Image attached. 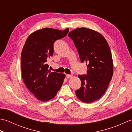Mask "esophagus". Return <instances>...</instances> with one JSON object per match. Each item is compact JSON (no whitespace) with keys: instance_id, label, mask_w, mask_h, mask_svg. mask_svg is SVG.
Returning a JSON list of instances; mask_svg holds the SVG:
<instances>
[{"instance_id":"esophagus-1","label":"esophagus","mask_w":132,"mask_h":132,"mask_svg":"<svg viewBox=\"0 0 132 132\" xmlns=\"http://www.w3.org/2000/svg\"><path fill=\"white\" fill-rule=\"evenodd\" d=\"M72 77V74H67L66 75V77L68 78H71Z\"/></svg>"}]
</instances>
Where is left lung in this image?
<instances>
[{
    "label": "left lung",
    "instance_id": "1",
    "mask_svg": "<svg viewBox=\"0 0 132 132\" xmlns=\"http://www.w3.org/2000/svg\"><path fill=\"white\" fill-rule=\"evenodd\" d=\"M68 36L74 42L80 61L86 62L87 66V74L78 75L82 85L75 94L83 102H93L104 94L112 77L110 48L100 33L90 29H75Z\"/></svg>",
    "mask_w": 132,
    "mask_h": 132
}]
</instances>
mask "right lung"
<instances>
[{
    "label": "right lung",
    "mask_w": 132,
    "mask_h": 132,
    "mask_svg": "<svg viewBox=\"0 0 132 132\" xmlns=\"http://www.w3.org/2000/svg\"><path fill=\"white\" fill-rule=\"evenodd\" d=\"M64 30L45 28L30 34L22 50L21 73L24 83L38 100L53 99L60 90L65 77L64 74L51 72L46 63L54 52V42L68 34Z\"/></svg>",
    "instance_id": "right-lung-1"
}]
</instances>
